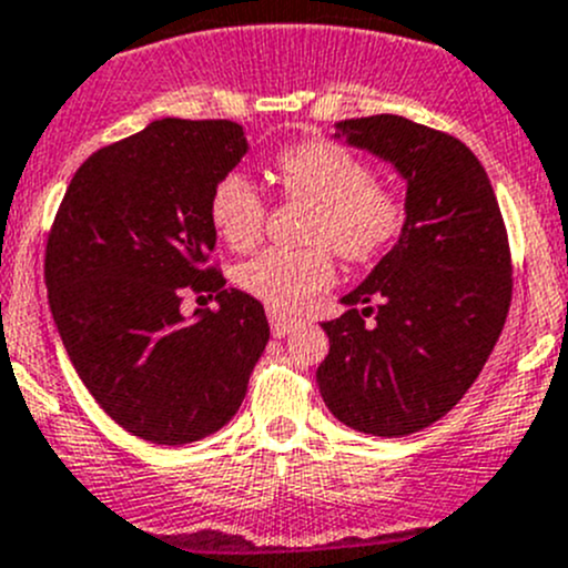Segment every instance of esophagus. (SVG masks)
Wrapping results in <instances>:
<instances>
[{
    "label": "esophagus",
    "instance_id": "34e87169",
    "mask_svg": "<svg viewBox=\"0 0 568 568\" xmlns=\"http://www.w3.org/2000/svg\"><path fill=\"white\" fill-rule=\"evenodd\" d=\"M267 317H270V332H273V337H287V334H293L295 328L301 326L298 317L284 315V312H273V310H270Z\"/></svg>",
    "mask_w": 568,
    "mask_h": 568
}]
</instances>
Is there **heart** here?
I'll list each match as a JSON object with an SVG mask.
<instances>
[{
  "mask_svg": "<svg viewBox=\"0 0 568 568\" xmlns=\"http://www.w3.org/2000/svg\"><path fill=\"white\" fill-rule=\"evenodd\" d=\"M275 181L284 197L310 200L306 247H264L236 267V284L273 310H301L332 287L334 251L368 264L390 251L407 229V203L376 181L368 161L332 139H306L281 150ZM209 220L225 245L245 251L267 225V197L240 170H229L209 192Z\"/></svg>",
  "mask_w": 568,
  "mask_h": 568,
  "instance_id": "1",
  "label": "heart"
}]
</instances>
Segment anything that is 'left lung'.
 Listing matches in <instances>:
<instances>
[{
    "mask_svg": "<svg viewBox=\"0 0 568 568\" xmlns=\"http://www.w3.org/2000/svg\"><path fill=\"white\" fill-rule=\"evenodd\" d=\"M337 128L407 178V229L345 295L351 310L323 323L317 387L351 429L404 437L449 413L488 362L513 298L510 242L494 186L460 139L396 113Z\"/></svg>",
    "mask_w": 568,
    "mask_h": 568,
    "instance_id": "8db88e82",
    "label": "left lung"
}]
</instances>
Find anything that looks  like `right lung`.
Segmentation results:
<instances>
[{
	"label": "right lung",
	"mask_w": 568,
	"mask_h": 568,
	"mask_svg": "<svg viewBox=\"0 0 568 568\" xmlns=\"http://www.w3.org/2000/svg\"><path fill=\"white\" fill-rule=\"evenodd\" d=\"M231 119H159L80 164L47 236L50 310L74 371L122 429L183 446L223 429L270 339L264 306L225 287L209 192L245 155ZM217 311L183 322L185 295Z\"/></svg>",
	"instance_id": "obj_1"
}]
</instances>
